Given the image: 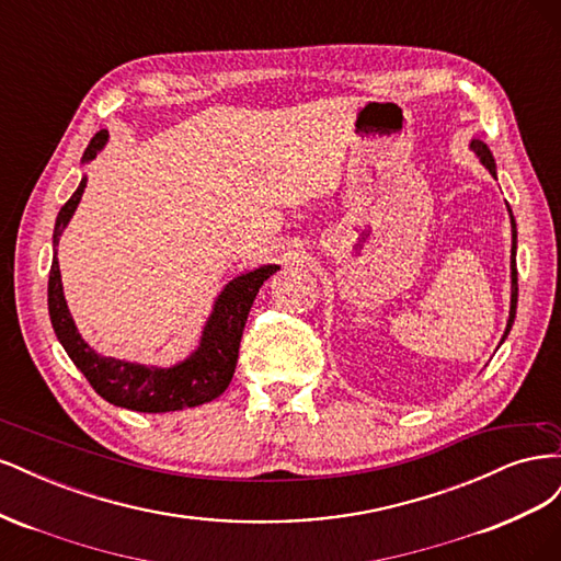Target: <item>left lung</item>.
I'll list each match as a JSON object with an SVG mask.
<instances>
[{
    "mask_svg": "<svg viewBox=\"0 0 561 561\" xmlns=\"http://www.w3.org/2000/svg\"><path fill=\"white\" fill-rule=\"evenodd\" d=\"M470 149L474 151V154L480 157L482 165H486V168H489V173L496 178V163H494V157H491L489 147H486L482 140H472V142H470ZM507 213H511V227H513V248H511V278H513V293H511V318H507V325H505V332H503L501 344L505 342V336L511 334V328H513V322H515V311H517V225H515V217H513L511 206H507Z\"/></svg>",
    "mask_w": 561,
    "mask_h": 561,
    "instance_id": "1",
    "label": "left lung"
}]
</instances>
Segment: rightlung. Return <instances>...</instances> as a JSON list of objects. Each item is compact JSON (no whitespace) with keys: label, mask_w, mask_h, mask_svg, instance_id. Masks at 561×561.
<instances>
[{"label":"right lung","mask_w":561,"mask_h":561,"mask_svg":"<svg viewBox=\"0 0 561 561\" xmlns=\"http://www.w3.org/2000/svg\"><path fill=\"white\" fill-rule=\"evenodd\" d=\"M107 130L95 133L87 151H83L81 163L93 161L98 157V151L107 145ZM83 190H87V178H81L77 192L65 203L56 217V250L60 233L65 231L67 222H70L79 206ZM278 268L280 266L276 264H266L229 280L225 285V290L215 299V307L206 328H203L198 348L190 358L173 367H154L105 358V355H98L87 342H83L70 316V309H67L56 254L48 274L50 325H54L58 342L62 344L67 355H70L72 363L81 369V375L89 379V383L100 398H105L116 407H126V410L133 412H175L184 410V407L206 404L225 393L233 377L236 360H239V346L252 301L257 297L264 280L271 274H276Z\"/></svg>","instance_id":"right-lung-1"}]
</instances>
